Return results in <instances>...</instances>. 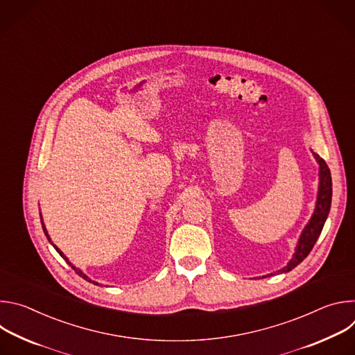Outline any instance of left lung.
<instances>
[{"instance_id": "left-lung-1", "label": "left lung", "mask_w": 355, "mask_h": 355, "mask_svg": "<svg viewBox=\"0 0 355 355\" xmlns=\"http://www.w3.org/2000/svg\"><path fill=\"white\" fill-rule=\"evenodd\" d=\"M313 156L318 160L319 167H320V171H319L320 182H319V193H318L316 208H315L313 216L311 218L309 223L306 225L305 229H303V232L300 234V239L297 241L296 251H295L292 260L288 263L286 267L279 270L278 274L291 271L292 268H295L297 264H300L303 260L308 257V254L312 251L316 240L319 239V236L322 233V229L324 226V222H326L329 211H330V205H331V175H330V170H329L326 162L319 155L313 153Z\"/></svg>"}]
</instances>
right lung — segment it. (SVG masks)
<instances>
[{
    "label": "right lung",
    "mask_w": 355,
    "mask_h": 355,
    "mask_svg": "<svg viewBox=\"0 0 355 355\" xmlns=\"http://www.w3.org/2000/svg\"><path fill=\"white\" fill-rule=\"evenodd\" d=\"M42 227H43V232H44V234H46V236H47V239H49V241H50V237H49V234H47V232H46V227H44V225H43V222H42ZM53 247H55V248H56V251H58V252H59V254H60V256H62V257H63V259H64V260H66V261H67V263H69V260H67V257H66V256H64V254H63V252H62V251H60V250H59V248H58V247H56V245H55V244H53ZM69 264H70V266H71V263H69ZM71 268H73V270H74V271H76V272H77V274H78V275H80V277H81V278H84V279H87V281H88V282H92V284H96V282H94V281H91V279H89V278H88V277H87V275H85V274H83V271H81V270H78V268H76V267H74V266H71ZM96 285H98V284H96Z\"/></svg>",
    "instance_id": "1"
}]
</instances>
